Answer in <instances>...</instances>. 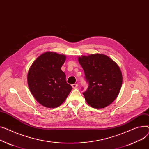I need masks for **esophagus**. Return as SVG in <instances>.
<instances>
[{"label": "esophagus", "mask_w": 149, "mask_h": 149, "mask_svg": "<svg viewBox=\"0 0 149 149\" xmlns=\"http://www.w3.org/2000/svg\"><path fill=\"white\" fill-rule=\"evenodd\" d=\"M78 86V84H74L72 85V87L74 88H76Z\"/></svg>", "instance_id": "1"}]
</instances>
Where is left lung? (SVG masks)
Wrapping results in <instances>:
<instances>
[{
	"mask_svg": "<svg viewBox=\"0 0 149 149\" xmlns=\"http://www.w3.org/2000/svg\"><path fill=\"white\" fill-rule=\"evenodd\" d=\"M88 83L83 94L87 103L95 108H103L117 98L122 84V74L118 65L102 54L78 57Z\"/></svg>",
	"mask_w": 149,
	"mask_h": 149,
	"instance_id": "obj_1",
	"label": "left lung"
}]
</instances>
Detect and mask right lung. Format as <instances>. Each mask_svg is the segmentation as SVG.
<instances>
[{"label": "right lung", "mask_w": 149, "mask_h": 149, "mask_svg": "<svg viewBox=\"0 0 149 149\" xmlns=\"http://www.w3.org/2000/svg\"><path fill=\"white\" fill-rule=\"evenodd\" d=\"M66 56L48 52L39 56L30 67L27 84L35 100L43 106L54 108L62 104L72 89L61 70Z\"/></svg>", "instance_id": "add662e5"}]
</instances>
